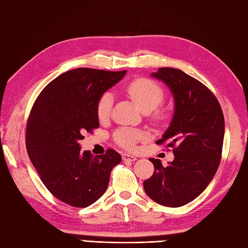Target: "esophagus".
I'll return each mask as SVG.
<instances>
[{
  "instance_id": "obj_1",
  "label": "esophagus",
  "mask_w": 248,
  "mask_h": 248,
  "mask_svg": "<svg viewBox=\"0 0 248 248\" xmlns=\"http://www.w3.org/2000/svg\"><path fill=\"white\" fill-rule=\"evenodd\" d=\"M122 158H123V161H124V162H127V161H129V162H134V161H136V160H137V157H136V156L130 155V154H127V153H124V154H122Z\"/></svg>"
}]
</instances>
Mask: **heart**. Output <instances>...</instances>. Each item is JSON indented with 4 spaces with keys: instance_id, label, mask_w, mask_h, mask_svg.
Listing matches in <instances>:
<instances>
[{
    "instance_id": "heart-1",
    "label": "heart",
    "mask_w": 248,
    "mask_h": 248,
    "mask_svg": "<svg viewBox=\"0 0 248 248\" xmlns=\"http://www.w3.org/2000/svg\"><path fill=\"white\" fill-rule=\"evenodd\" d=\"M125 92L130 99L138 106V108L143 112H151L153 119H164L167 111L164 108L157 107L164 99V91L162 86L155 81L147 78H139L128 83L125 87ZM113 97L111 93H105L99 98L96 106V113L100 121H106L110 118ZM114 141L120 147L124 149H134L140 140H142L146 135L140 130L130 128H121L114 133Z\"/></svg>"
}]
</instances>
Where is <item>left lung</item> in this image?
<instances>
[{
  "mask_svg": "<svg viewBox=\"0 0 248 248\" xmlns=\"http://www.w3.org/2000/svg\"><path fill=\"white\" fill-rule=\"evenodd\" d=\"M152 77L170 87L175 113L156 143L168 141L175 158L163 166L150 158L154 172L143 189L154 202L168 207L190 203L206 189L220 164L225 118L216 96L197 78L179 69L160 68Z\"/></svg>",
  "mask_w": 248,
  "mask_h": 248,
  "instance_id": "obj_1",
  "label": "left lung"
}]
</instances>
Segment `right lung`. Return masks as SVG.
<instances>
[{"label":"right lung","instance_id":"right-lung-1","mask_svg":"<svg viewBox=\"0 0 248 248\" xmlns=\"http://www.w3.org/2000/svg\"><path fill=\"white\" fill-rule=\"evenodd\" d=\"M126 71L78 68L60 74L40 93L26 130V147L40 178L56 199L87 207L108 188L112 168L122 161L108 149L94 156L80 140L99 127L96 106Z\"/></svg>","mask_w":248,"mask_h":248}]
</instances>
